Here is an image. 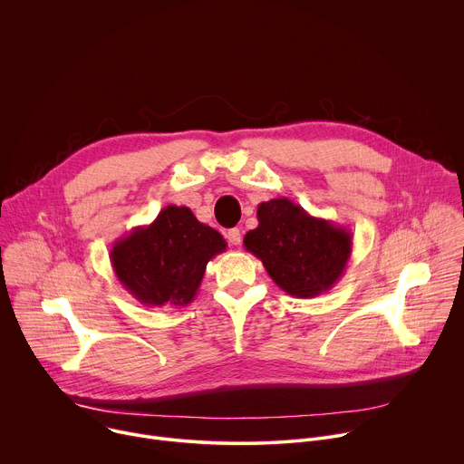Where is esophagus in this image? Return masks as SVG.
I'll return each instance as SVG.
<instances>
[{
    "mask_svg": "<svg viewBox=\"0 0 464 464\" xmlns=\"http://www.w3.org/2000/svg\"><path fill=\"white\" fill-rule=\"evenodd\" d=\"M226 237H227V240H229L233 246H238V244L242 242V235H240V229H237V227L229 229Z\"/></svg>",
    "mask_w": 464,
    "mask_h": 464,
    "instance_id": "34e87169",
    "label": "esophagus"
}]
</instances>
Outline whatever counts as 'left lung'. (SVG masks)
<instances>
[{
    "instance_id": "8db88e82",
    "label": "left lung",
    "mask_w": 464,
    "mask_h": 464,
    "mask_svg": "<svg viewBox=\"0 0 464 464\" xmlns=\"http://www.w3.org/2000/svg\"><path fill=\"white\" fill-rule=\"evenodd\" d=\"M258 226L246 233L244 247L288 295L308 299L333 288L345 274L353 233L308 215L288 198L258 204Z\"/></svg>"
}]
</instances>
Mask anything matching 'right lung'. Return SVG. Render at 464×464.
Here are the masks:
<instances>
[{
    "label": "right lung",
    "instance_id": "obj_1",
    "mask_svg": "<svg viewBox=\"0 0 464 464\" xmlns=\"http://www.w3.org/2000/svg\"><path fill=\"white\" fill-rule=\"evenodd\" d=\"M224 237L185 206H167L110 249L119 283L145 306H185L202 285L208 262L224 253Z\"/></svg>",
    "mask_w": 464,
    "mask_h": 464
}]
</instances>
